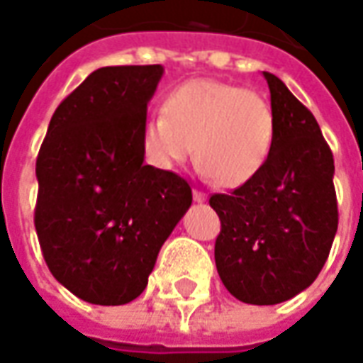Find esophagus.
Instances as JSON below:
<instances>
[{
  "instance_id": "34e87169",
  "label": "esophagus",
  "mask_w": 363,
  "mask_h": 363,
  "mask_svg": "<svg viewBox=\"0 0 363 363\" xmlns=\"http://www.w3.org/2000/svg\"><path fill=\"white\" fill-rule=\"evenodd\" d=\"M192 199H194V202H204V200H206V194H204L202 190L194 189L192 190Z\"/></svg>"
}]
</instances>
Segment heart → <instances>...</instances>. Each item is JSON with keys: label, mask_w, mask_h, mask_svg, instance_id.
I'll use <instances>...</instances> for the list:
<instances>
[{"label": "heart", "mask_w": 363, "mask_h": 363, "mask_svg": "<svg viewBox=\"0 0 363 363\" xmlns=\"http://www.w3.org/2000/svg\"><path fill=\"white\" fill-rule=\"evenodd\" d=\"M271 104L243 86L199 78L169 94L163 111L143 123L141 143L151 163L171 171L194 155L218 186L238 189L267 164L275 143Z\"/></svg>", "instance_id": "heart-1"}]
</instances>
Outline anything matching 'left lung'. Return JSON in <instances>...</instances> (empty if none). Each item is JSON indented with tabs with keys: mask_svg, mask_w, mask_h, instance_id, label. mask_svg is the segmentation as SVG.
I'll list each match as a JSON object with an SVG mask.
<instances>
[{
	"mask_svg": "<svg viewBox=\"0 0 363 363\" xmlns=\"http://www.w3.org/2000/svg\"><path fill=\"white\" fill-rule=\"evenodd\" d=\"M275 111V143L253 181L212 194L222 230L218 275L247 305H277L305 291L328 259L338 230L334 159L308 108L263 72Z\"/></svg>",
	"mask_w": 363,
	"mask_h": 363,
	"instance_id": "1",
	"label": "left lung"
}]
</instances>
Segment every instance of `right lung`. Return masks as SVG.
<instances>
[{
    "label": "right lung",
    "mask_w": 363,
    "mask_h": 363,
    "mask_svg": "<svg viewBox=\"0 0 363 363\" xmlns=\"http://www.w3.org/2000/svg\"><path fill=\"white\" fill-rule=\"evenodd\" d=\"M161 65L104 67L58 104L37 157L35 230L60 285L86 303H131L192 204L189 182L143 163Z\"/></svg>",
    "instance_id": "obj_1"
}]
</instances>
